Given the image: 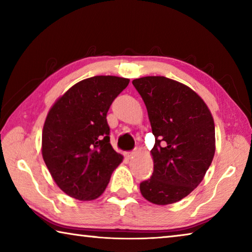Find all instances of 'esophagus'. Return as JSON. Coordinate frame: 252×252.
<instances>
[{
    "label": "esophagus",
    "mask_w": 252,
    "mask_h": 252,
    "mask_svg": "<svg viewBox=\"0 0 252 252\" xmlns=\"http://www.w3.org/2000/svg\"><path fill=\"white\" fill-rule=\"evenodd\" d=\"M135 156V152H127L126 153V157L129 158V159H131V158H133Z\"/></svg>",
    "instance_id": "1"
}]
</instances>
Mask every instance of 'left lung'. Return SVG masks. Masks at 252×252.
I'll return each mask as SVG.
<instances>
[{"label": "left lung", "instance_id": "1", "mask_svg": "<svg viewBox=\"0 0 252 252\" xmlns=\"http://www.w3.org/2000/svg\"><path fill=\"white\" fill-rule=\"evenodd\" d=\"M147 106L152 133L153 173L140 183L144 199L159 206L192 192L210 167L216 151L210 110L192 89L165 76L132 81Z\"/></svg>", "mask_w": 252, "mask_h": 252}]
</instances>
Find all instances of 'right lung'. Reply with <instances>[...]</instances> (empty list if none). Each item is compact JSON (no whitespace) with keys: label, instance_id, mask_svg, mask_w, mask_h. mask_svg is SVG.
<instances>
[{"label":"right lung","instance_id":"obj_1","mask_svg":"<svg viewBox=\"0 0 252 252\" xmlns=\"http://www.w3.org/2000/svg\"><path fill=\"white\" fill-rule=\"evenodd\" d=\"M129 82L113 75L92 76L71 87L50 109L42 157L54 182L71 198H99L122 162L110 143L106 113Z\"/></svg>","mask_w":252,"mask_h":252}]
</instances>
